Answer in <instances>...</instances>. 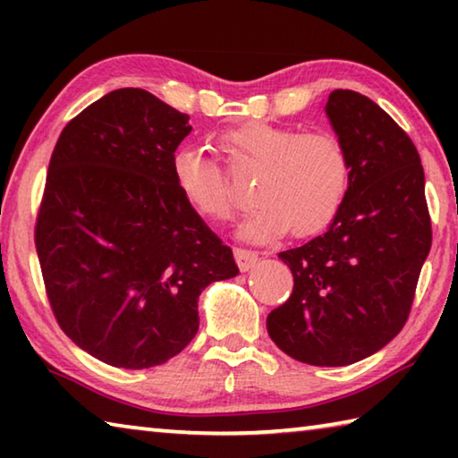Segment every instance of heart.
<instances>
[{"mask_svg": "<svg viewBox=\"0 0 458 458\" xmlns=\"http://www.w3.org/2000/svg\"><path fill=\"white\" fill-rule=\"evenodd\" d=\"M339 165L323 149L294 155L275 183V204L284 214H301L303 218L323 222L335 208L339 196Z\"/></svg>", "mask_w": 458, "mask_h": 458, "instance_id": "heart-1", "label": "heart"}]
</instances>
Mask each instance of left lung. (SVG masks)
<instances>
[{
  "label": "left lung",
  "instance_id": "8db88e82",
  "mask_svg": "<svg viewBox=\"0 0 458 458\" xmlns=\"http://www.w3.org/2000/svg\"><path fill=\"white\" fill-rule=\"evenodd\" d=\"M190 117L143 89L84 108L54 147L36 250L52 311L114 368L161 366L196 337L198 299L238 275L175 169Z\"/></svg>",
  "mask_w": 458,
  "mask_h": 458
}]
</instances>
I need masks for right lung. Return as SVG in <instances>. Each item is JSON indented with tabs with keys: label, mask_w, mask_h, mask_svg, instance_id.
Returning <instances> with one entry per match:
<instances>
[{
	"label": "right lung",
	"mask_w": 458,
	"mask_h": 458,
	"mask_svg": "<svg viewBox=\"0 0 458 458\" xmlns=\"http://www.w3.org/2000/svg\"><path fill=\"white\" fill-rule=\"evenodd\" d=\"M323 113L350 172L347 191L323 234L278 254L294 284L267 329L291 358L339 368L404 327L432 228L420 157L390 114L353 90H333Z\"/></svg>",
	"instance_id": "obj_1"
}]
</instances>
